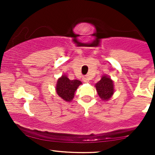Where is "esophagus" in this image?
Instances as JSON below:
<instances>
[{
  "instance_id": "34e87169",
  "label": "esophagus",
  "mask_w": 155,
  "mask_h": 155,
  "mask_svg": "<svg viewBox=\"0 0 155 155\" xmlns=\"http://www.w3.org/2000/svg\"><path fill=\"white\" fill-rule=\"evenodd\" d=\"M82 80H83L85 82H88V81H89L88 76H83V78H82Z\"/></svg>"
}]
</instances>
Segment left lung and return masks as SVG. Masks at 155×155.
<instances>
[{
    "label": "left lung",
    "instance_id": "8db88e82",
    "mask_svg": "<svg viewBox=\"0 0 155 155\" xmlns=\"http://www.w3.org/2000/svg\"><path fill=\"white\" fill-rule=\"evenodd\" d=\"M95 87L99 97L104 101H109L115 92L113 80L106 74L102 76L101 80L95 84Z\"/></svg>",
    "mask_w": 155,
    "mask_h": 155
}]
</instances>
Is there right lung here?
<instances>
[{
    "label": "right lung",
    "mask_w": 155,
    "mask_h": 155,
    "mask_svg": "<svg viewBox=\"0 0 155 155\" xmlns=\"http://www.w3.org/2000/svg\"><path fill=\"white\" fill-rule=\"evenodd\" d=\"M82 85V82L78 79L70 80L66 75H62L58 79L55 91L58 95L67 102H71L78 87Z\"/></svg>",
    "instance_id": "1"
}]
</instances>
